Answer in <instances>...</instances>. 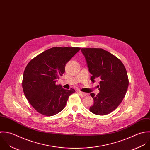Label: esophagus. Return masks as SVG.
<instances>
[{
  "label": "esophagus",
  "mask_w": 150,
  "mask_h": 150,
  "mask_svg": "<svg viewBox=\"0 0 150 150\" xmlns=\"http://www.w3.org/2000/svg\"><path fill=\"white\" fill-rule=\"evenodd\" d=\"M79 94L80 96V97H86V96L87 95V93H85L81 92V91H79Z\"/></svg>",
  "instance_id": "1"
}]
</instances>
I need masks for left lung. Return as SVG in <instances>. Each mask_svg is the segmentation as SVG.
Here are the masks:
<instances>
[{"label":"left lung","instance_id":"obj_1","mask_svg":"<svg viewBox=\"0 0 150 150\" xmlns=\"http://www.w3.org/2000/svg\"><path fill=\"white\" fill-rule=\"evenodd\" d=\"M88 70L92 74L91 80L99 78L100 93L90 95L94 104L90 110L97 115H105L113 111L122 102L129 86L126 68L117 57L102 48H82Z\"/></svg>","mask_w":150,"mask_h":150}]
</instances>
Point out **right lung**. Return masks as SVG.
<instances>
[{
  "label": "right lung",
  "mask_w": 150,
  "mask_h": 150,
  "mask_svg": "<svg viewBox=\"0 0 150 150\" xmlns=\"http://www.w3.org/2000/svg\"><path fill=\"white\" fill-rule=\"evenodd\" d=\"M78 47H53L35 56L27 65L22 86L24 95L40 113L53 116L65 107L69 96L75 93L57 85L65 72V66L79 50Z\"/></svg>",
  "instance_id": "1"
}]
</instances>
